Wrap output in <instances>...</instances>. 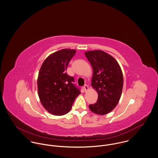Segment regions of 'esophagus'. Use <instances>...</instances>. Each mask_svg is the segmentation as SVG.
<instances>
[{
  "mask_svg": "<svg viewBox=\"0 0 158 158\" xmlns=\"http://www.w3.org/2000/svg\"><path fill=\"white\" fill-rule=\"evenodd\" d=\"M84 91L86 92L87 91L88 89V87L87 85H85L84 86Z\"/></svg>",
  "mask_w": 158,
  "mask_h": 158,
  "instance_id": "obj_1",
  "label": "esophagus"
}]
</instances>
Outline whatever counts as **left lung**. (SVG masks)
Masks as SVG:
<instances>
[{
	"label": "left lung",
	"instance_id": "1",
	"mask_svg": "<svg viewBox=\"0 0 158 158\" xmlns=\"http://www.w3.org/2000/svg\"><path fill=\"white\" fill-rule=\"evenodd\" d=\"M85 54L93 70L91 86L98 94L97 102L89 105V108L96 114L104 115L116 107L121 98L123 72L116 59L103 51H89Z\"/></svg>",
	"mask_w": 158,
	"mask_h": 158
}]
</instances>
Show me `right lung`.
<instances>
[{"mask_svg":"<svg viewBox=\"0 0 158 158\" xmlns=\"http://www.w3.org/2000/svg\"><path fill=\"white\" fill-rule=\"evenodd\" d=\"M75 50L63 49L50 55L43 62L37 78L38 94L44 107L51 114L62 116L70 111L81 94L73 77L66 71Z\"/></svg>","mask_w":158,"mask_h":158,"instance_id":"right-lung-1","label":"right lung"}]
</instances>
